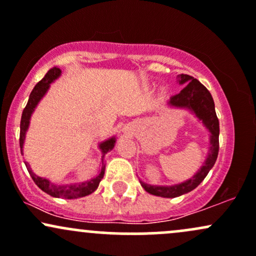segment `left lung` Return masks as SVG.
Returning a JSON list of instances; mask_svg holds the SVG:
<instances>
[{
	"label": "left lung",
	"instance_id": "left-lung-1",
	"mask_svg": "<svg viewBox=\"0 0 256 256\" xmlns=\"http://www.w3.org/2000/svg\"><path fill=\"white\" fill-rule=\"evenodd\" d=\"M179 82L182 84H186V87L180 93L172 96L169 100V104L176 106V108H190L197 114L198 118L202 120L206 127L212 133L210 150H209L208 158H206L204 166L192 179L188 180V182L174 186H151L142 182V186L145 188L146 192L154 194V196L166 198L182 196V194H188V192L196 188L204 180L209 170L213 168L215 160L218 158V154H219V120H218L216 112H215L214 100L212 98V94L202 83L190 74H180Z\"/></svg>",
	"mask_w": 256,
	"mask_h": 256
}]
</instances>
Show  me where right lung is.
<instances>
[{
    "label": "right lung",
    "instance_id": "right-lung-1",
    "mask_svg": "<svg viewBox=\"0 0 256 256\" xmlns=\"http://www.w3.org/2000/svg\"><path fill=\"white\" fill-rule=\"evenodd\" d=\"M62 72L59 68H53L46 74V76L35 86L32 92H31L30 98H28V102L25 108L22 110V120H20V136H19V144H20V151H22V144H24L25 139V133H26V129L28 127V122H30L31 114H32L34 108H36L37 102L41 100V98L44 96L46 92H47L48 88H50V84L54 81L56 78H58V76ZM114 146V138L112 139L108 140V142L100 144V148H102V158H104L105 154H108V151L112 150ZM102 172L98 175L96 178L90 180V182H81V184H74V185H64V186H56L50 182H48L47 179H43V178L37 176L36 174H34V172L31 170L30 166L28 163H25L26 166L28 174L31 175L32 180L35 184L41 188L42 191H44L46 194H50L53 197H65V198H77V197H84L87 194H92L98 188L100 182H102V176H104L105 173V166H104V160H102Z\"/></svg>",
    "mask_w": 256,
    "mask_h": 256
}]
</instances>
